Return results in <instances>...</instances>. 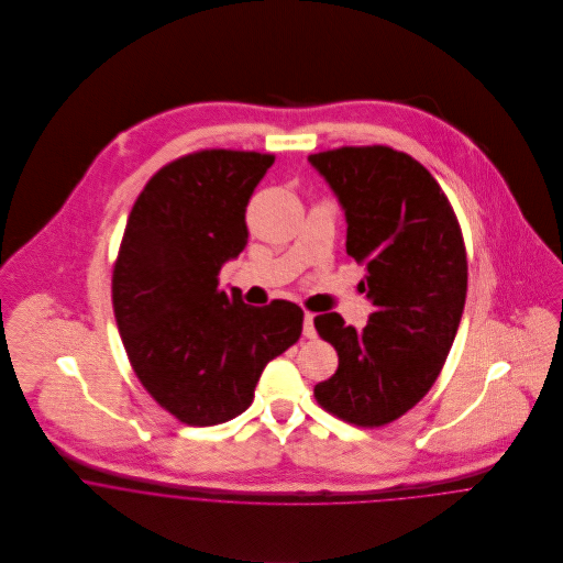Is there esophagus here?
<instances>
[{"label": "esophagus", "mask_w": 563, "mask_h": 563, "mask_svg": "<svg viewBox=\"0 0 563 563\" xmlns=\"http://www.w3.org/2000/svg\"><path fill=\"white\" fill-rule=\"evenodd\" d=\"M303 335L306 338H317V329H314V314H310V312H306V317H303Z\"/></svg>", "instance_id": "34e87169"}]
</instances>
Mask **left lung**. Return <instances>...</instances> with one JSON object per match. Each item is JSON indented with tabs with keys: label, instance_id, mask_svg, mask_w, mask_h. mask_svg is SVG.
Listing matches in <instances>:
<instances>
[{
	"label": "left lung",
	"instance_id": "1",
	"mask_svg": "<svg viewBox=\"0 0 563 563\" xmlns=\"http://www.w3.org/2000/svg\"><path fill=\"white\" fill-rule=\"evenodd\" d=\"M308 161L344 208L346 253L366 266L360 286L375 308L362 331L335 312L314 319L338 353L314 397L344 422L384 427L431 390L453 346L468 288L462 228L433 175L393 147Z\"/></svg>",
	"mask_w": 563,
	"mask_h": 563
}]
</instances>
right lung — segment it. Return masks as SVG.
<instances>
[{
    "label": "right lung",
    "instance_id": "obj_1",
    "mask_svg": "<svg viewBox=\"0 0 563 563\" xmlns=\"http://www.w3.org/2000/svg\"><path fill=\"white\" fill-rule=\"evenodd\" d=\"M273 154L201 150L164 164L139 195L112 271L128 360L152 399L190 427L242 413L264 366L290 349L303 310L242 303L219 288L246 246V203Z\"/></svg>",
    "mask_w": 563,
    "mask_h": 563
}]
</instances>
